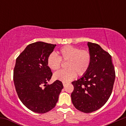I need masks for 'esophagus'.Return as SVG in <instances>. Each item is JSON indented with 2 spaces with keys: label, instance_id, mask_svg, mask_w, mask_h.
<instances>
[{
  "label": "esophagus",
  "instance_id": "1",
  "mask_svg": "<svg viewBox=\"0 0 126 126\" xmlns=\"http://www.w3.org/2000/svg\"><path fill=\"white\" fill-rule=\"evenodd\" d=\"M66 84H67V83H66V82H63V85L64 86H66Z\"/></svg>",
  "mask_w": 126,
  "mask_h": 126
}]
</instances>
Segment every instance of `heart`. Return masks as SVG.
Returning a JSON list of instances; mask_svg holds the SVG:
<instances>
[{"label": "heart", "mask_w": 126, "mask_h": 126, "mask_svg": "<svg viewBox=\"0 0 126 126\" xmlns=\"http://www.w3.org/2000/svg\"><path fill=\"white\" fill-rule=\"evenodd\" d=\"M62 62H67V69L58 71L54 74V78L63 82L74 79L76 75L83 76L89 70L91 63V54L88 50L67 45L58 51V56L51 53L47 59V64L52 70H57L61 67Z\"/></svg>", "instance_id": "b5f03b06"}]
</instances>
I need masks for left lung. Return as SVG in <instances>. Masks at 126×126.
Instances as JSON below:
<instances>
[{
	"label": "left lung",
	"mask_w": 126,
	"mask_h": 126,
	"mask_svg": "<svg viewBox=\"0 0 126 126\" xmlns=\"http://www.w3.org/2000/svg\"><path fill=\"white\" fill-rule=\"evenodd\" d=\"M91 63L89 70L80 79L72 82L71 94L75 107L90 113L102 107L112 93L115 73L111 56L100 46L88 42Z\"/></svg>",
	"instance_id": "obj_1"
}]
</instances>
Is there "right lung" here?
<instances>
[{"mask_svg": "<svg viewBox=\"0 0 126 126\" xmlns=\"http://www.w3.org/2000/svg\"><path fill=\"white\" fill-rule=\"evenodd\" d=\"M56 46L41 41L32 43L16 60L14 81L17 94L26 107L37 113L53 109L63 88L59 80L47 84L53 73L47 59Z\"/></svg>", "mask_w": 126, "mask_h": 126, "instance_id": "right-lung-1", "label": "right lung"}]
</instances>
